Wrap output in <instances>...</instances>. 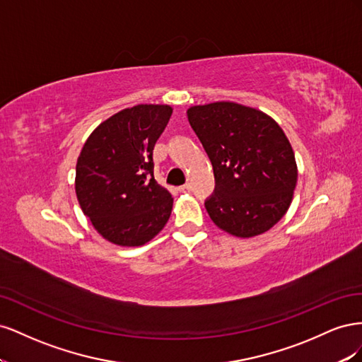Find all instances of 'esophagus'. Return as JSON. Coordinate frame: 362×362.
<instances>
[{"label":"esophagus","mask_w":362,"mask_h":362,"mask_svg":"<svg viewBox=\"0 0 362 362\" xmlns=\"http://www.w3.org/2000/svg\"><path fill=\"white\" fill-rule=\"evenodd\" d=\"M181 193H189V192H192V185L190 184H184V185H181V187L178 189Z\"/></svg>","instance_id":"1"}]
</instances>
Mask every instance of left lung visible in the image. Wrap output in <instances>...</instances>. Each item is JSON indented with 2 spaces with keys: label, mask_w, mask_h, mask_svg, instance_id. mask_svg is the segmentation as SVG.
<instances>
[{
  "label": "left lung",
  "mask_w": 362,
  "mask_h": 362,
  "mask_svg": "<svg viewBox=\"0 0 362 362\" xmlns=\"http://www.w3.org/2000/svg\"><path fill=\"white\" fill-rule=\"evenodd\" d=\"M189 122L213 164L216 187L205 201L225 233L249 238L287 213L298 182L294 152L269 115L237 103L193 105Z\"/></svg>",
  "instance_id": "obj_1"
}]
</instances>
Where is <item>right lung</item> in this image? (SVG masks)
<instances>
[{
  "mask_svg": "<svg viewBox=\"0 0 362 362\" xmlns=\"http://www.w3.org/2000/svg\"><path fill=\"white\" fill-rule=\"evenodd\" d=\"M170 105L139 104L98 125L76 161L75 193L105 240L141 246L168 223L173 198L154 178L152 152Z\"/></svg>",
  "mask_w": 362,
  "mask_h": 362,
  "instance_id": "right-lung-1",
  "label": "right lung"
}]
</instances>
